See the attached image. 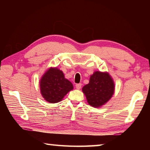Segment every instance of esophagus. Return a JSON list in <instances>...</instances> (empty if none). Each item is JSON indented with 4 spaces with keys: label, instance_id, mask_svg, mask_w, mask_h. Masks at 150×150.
Listing matches in <instances>:
<instances>
[{
    "label": "esophagus",
    "instance_id": "34e87169",
    "mask_svg": "<svg viewBox=\"0 0 150 150\" xmlns=\"http://www.w3.org/2000/svg\"><path fill=\"white\" fill-rule=\"evenodd\" d=\"M81 86H82V84H81V83H79V84L75 85V87L77 89H80V88H81Z\"/></svg>",
    "mask_w": 150,
    "mask_h": 150
}]
</instances>
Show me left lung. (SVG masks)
<instances>
[{"label":"left lung","instance_id":"1","mask_svg":"<svg viewBox=\"0 0 150 150\" xmlns=\"http://www.w3.org/2000/svg\"><path fill=\"white\" fill-rule=\"evenodd\" d=\"M87 102L94 107H100L112 97L115 85L107 73L96 71L91 76L89 83L83 87Z\"/></svg>","mask_w":150,"mask_h":150}]
</instances>
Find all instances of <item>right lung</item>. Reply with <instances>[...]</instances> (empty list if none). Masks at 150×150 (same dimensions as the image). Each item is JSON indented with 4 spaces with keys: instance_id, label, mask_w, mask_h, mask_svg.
Wrapping results in <instances>:
<instances>
[{
    "instance_id": "add662e5",
    "label": "right lung",
    "mask_w": 150,
    "mask_h": 150,
    "mask_svg": "<svg viewBox=\"0 0 150 150\" xmlns=\"http://www.w3.org/2000/svg\"><path fill=\"white\" fill-rule=\"evenodd\" d=\"M73 86L64 77L63 72L57 68H51L40 81V89L43 97L50 103L59 102Z\"/></svg>"
}]
</instances>
